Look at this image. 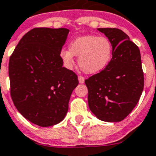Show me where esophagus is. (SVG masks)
Returning <instances> with one entry per match:
<instances>
[{"mask_svg": "<svg viewBox=\"0 0 156 156\" xmlns=\"http://www.w3.org/2000/svg\"><path fill=\"white\" fill-rule=\"evenodd\" d=\"M84 80H85V78H84L83 76H78V81H79V83H84Z\"/></svg>", "mask_w": 156, "mask_h": 156, "instance_id": "obj_1", "label": "esophagus"}]
</instances>
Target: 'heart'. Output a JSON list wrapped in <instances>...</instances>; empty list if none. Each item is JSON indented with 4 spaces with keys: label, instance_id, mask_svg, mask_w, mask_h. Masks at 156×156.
<instances>
[{
    "label": "heart",
    "instance_id": "1",
    "mask_svg": "<svg viewBox=\"0 0 156 156\" xmlns=\"http://www.w3.org/2000/svg\"><path fill=\"white\" fill-rule=\"evenodd\" d=\"M113 53V45L106 37L87 35L73 40L69 50L60 51V57L65 66L71 68L74 63V55L78 56V66L82 71L96 73L109 65Z\"/></svg>",
    "mask_w": 156,
    "mask_h": 156
}]
</instances>
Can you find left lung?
I'll return each instance as SVG.
<instances>
[{
    "label": "left lung",
    "mask_w": 156,
    "mask_h": 156,
    "mask_svg": "<svg viewBox=\"0 0 156 156\" xmlns=\"http://www.w3.org/2000/svg\"><path fill=\"white\" fill-rule=\"evenodd\" d=\"M114 47L112 59L100 73L85 80L88 105L99 119L119 122L136 106L144 88V74L138 46L123 31L98 28Z\"/></svg>",
    "instance_id": "8db88e82"
}]
</instances>
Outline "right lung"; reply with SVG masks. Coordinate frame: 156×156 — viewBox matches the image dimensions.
I'll return each mask as SVG.
<instances>
[{
    "instance_id": "obj_1",
    "label": "right lung",
    "mask_w": 156,
    "mask_h": 156,
    "mask_svg": "<svg viewBox=\"0 0 156 156\" xmlns=\"http://www.w3.org/2000/svg\"><path fill=\"white\" fill-rule=\"evenodd\" d=\"M67 28H34L9 57L10 97L19 112L34 124L49 127L63 120L78 76L63 67L60 51Z\"/></svg>"
}]
</instances>
